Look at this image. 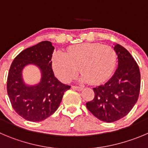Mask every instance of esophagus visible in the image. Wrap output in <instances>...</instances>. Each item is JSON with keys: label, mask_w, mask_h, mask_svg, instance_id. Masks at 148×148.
<instances>
[{"label": "esophagus", "mask_w": 148, "mask_h": 148, "mask_svg": "<svg viewBox=\"0 0 148 148\" xmlns=\"http://www.w3.org/2000/svg\"><path fill=\"white\" fill-rule=\"evenodd\" d=\"M72 88L74 90H78V91H80L83 89V88L81 86H77V85H73Z\"/></svg>", "instance_id": "34e87169"}]
</instances>
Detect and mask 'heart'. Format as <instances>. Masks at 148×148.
Instances as JSON below:
<instances>
[{"label":"heart","instance_id":"obj_1","mask_svg":"<svg viewBox=\"0 0 148 148\" xmlns=\"http://www.w3.org/2000/svg\"><path fill=\"white\" fill-rule=\"evenodd\" d=\"M116 63V53L109 45L85 43L68 48L66 54L55 52L52 67L58 78L63 82L74 79L79 71L82 82L100 83L112 74Z\"/></svg>","mask_w":148,"mask_h":148}]
</instances>
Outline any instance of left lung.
<instances>
[{"instance_id": "left-lung-1", "label": "left lung", "mask_w": 148, "mask_h": 148, "mask_svg": "<svg viewBox=\"0 0 148 148\" xmlns=\"http://www.w3.org/2000/svg\"><path fill=\"white\" fill-rule=\"evenodd\" d=\"M118 68L103 85L93 88L94 99L87 109L100 121L112 123L129 113L137 101L140 90V71L132 55L121 45H114Z\"/></svg>"}]
</instances>
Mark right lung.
Segmentation results:
<instances>
[{
    "mask_svg": "<svg viewBox=\"0 0 148 148\" xmlns=\"http://www.w3.org/2000/svg\"><path fill=\"white\" fill-rule=\"evenodd\" d=\"M55 47L45 41L22 51L14 58L7 77V93L14 110L22 118L32 122L42 121L58 108L63 94L71 86L61 83L54 75L52 57ZM34 64L42 71L41 82L29 86L23 82L21 71Z\"/></svg>",
    "mask_w": 148,
    "mask_h": 148,
    "instance_id": "obj_1",
    "label": "right lung"
}]
</instances>
